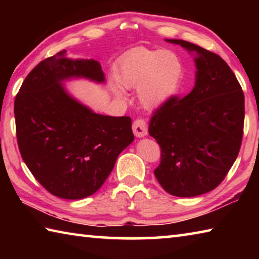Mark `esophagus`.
I'll use <instances>...</instances> for the list:
<instances>
[{"label": "esophagus", "mask_w": 259, "mask_h": 259, "mask_svg": "<svg viewBox=\"0 0 259 259\" xmlns=\"http://www.w3.org/2000/svg\"><path fill=\"white\" fill-rule=\"evenodd\" d=\"M133 130L136 137L142 138L145 137L147 135V126H146V122L143 119H138L134 122L133 124Z\"/></svg>", "instance_id": "1"}]
</instances>
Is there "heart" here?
Here are the masks:
<instances>
[{"label": "heart", "instance_id": "1", "mask_svg": "<svg viewBox=\"0 0 259 259\" xmlns=\"http://www.w3.org/2000/svg\"><path fill=\"white\" fill-rule=\"evenodd\" d=\"M115 77L124 89L137 88V97L143 107L155 109L176 93L183 77V64L176 52L138 47L119 60ZM117 99L126 98L125 91L112 85Z\"/></svg>", "mask_w": 259, "mask_h": 259}]
</instances>
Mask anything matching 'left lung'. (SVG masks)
Segmentation results:
<instances>
[{"instance_id":"obj_1","label":"left lung","mask_w":259,"mask_h":259,"mask_svg":"<svg viewBox=\"0 0 259 259\" xmlns=\"http://www.w3.org/2000/svg\"><path fill=\"white\" fill-rule=\"evenodd\" d=\"M165 41L192 54L196 72L191 93L166 100L150 120L148 133L162 154L154 175L169 194L192 198L216 188L238 157L244 96L218 55L191 42Z\"/></svg>"}]
</instances>
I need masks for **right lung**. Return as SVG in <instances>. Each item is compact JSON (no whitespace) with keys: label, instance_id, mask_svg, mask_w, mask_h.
Listing matches in <instances>:
<instances>
[{"label":"right lung","instance_id":"right-lung-1","mask_svg":"<svg viewBox=\"0 0 259 259\" xmlns=\"http://www.w3.org/2000/svg\"><path fill=\"white\" fill-rule=\"evenodd\" d=\"M105 82L95 59H71L63 50L30 72L15 100L21 157L36 181L61 199L97 192L120 153L134 142L129 116L95 113L68 93L64 82Z\"/></svg>","mask_w":259,"mask_h":259}]
</instances>
